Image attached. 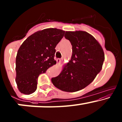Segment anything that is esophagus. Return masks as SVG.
Returning a JSON list of instances; mask_svg holds the SVG:
<instances>
[{
    "label": "esophagus",
    "mask_w": 122,
    "mask_h": 122,
    "mask_svg": "<svg viewBox=\"0 0 122 122\" xmlns=\"http://www.w3.org/2000/svg\"><path fill=\"white\" fill-rule=\"evenodd\" d=\"M56 61H57V63L58 64L61 62V59L60 58H57L56 59Z\"/></svg>",
    "instance_id": "34e87169"
}]
</instances>
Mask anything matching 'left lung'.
<instances>
[{"instance_id":"obj_1","label":"left lung","mask_w":122,"mask_h":122,"mask_svg":"<svg viewBox=\"0 0 122 122\" xmlns=\"http://www.w3.org/2000/svg\"><path fill=\"white\" fill-rule=\"evenodd\" d=\"M64 37L72 45L71 59L51 81L63 91H78L90 84L101 72L104 52L97 40L86 31H66Z\"/></svg>"}]
</instances>
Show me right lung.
Returning <instances> with one entry per match:
<instances>
[{
  "label": "right lung",
  "mask_w": 122,
  "mask_h": 122,
  "mask_svg": "<svg viewBox=\"0 0 122 122\" xmlns=\"http://www.w3.org/2000/svg\"><path fill=\"white\" fill-rule=\"evenodd\" d=\"M64 34L60 29H44L31 35L21 45L16 59V82L21 93L35 92L38 76L56 64L55 48Z\"/></svg>",
  "instance_id": "right-lung-1"
}]
</instances>
